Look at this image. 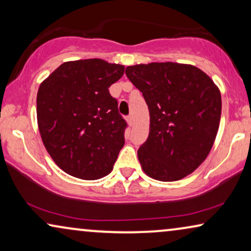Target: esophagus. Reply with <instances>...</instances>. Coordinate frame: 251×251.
I'll list each match as a JSON object with an SVG mask.
<instances>
[{"instance_id": "1", "label": "esophagus", "mask_w": 251, "mask_h": 251, "mask_svg": "<svg viewBox=\"0 0 251 251\" xmlns=\"http://www.w3.org/2000/svg\"><path fill=\"white\" fill-rule=\"evenodd\" d=\"M126 121H128L129 126H132V125H133V118H132L131 115H129L128 118H126Z\"/></svg>"}]
</instances>
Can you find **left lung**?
I'll use <instances>...</instances> for the list:
<instances>
[{"mask_svg":"<svg viewBox=\"0 0 251 251\" xmlns=\"http://www.w3.org/2000/svg\"><path fill=\"white\" fill-rule=\"evenodd\" d=\"M143 92L150 111V135L138 160L147 176L175 181L205 160L217 136L221 91L200 68L187 64L151 63L126 68Z\"/></svg>","mask_w":251,"mask_h":251,"instance_id":"obj_1","label":"left lung"}]
</instances>
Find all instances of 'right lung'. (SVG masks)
I'll list each match as a JSON object with an SVG mask.
<instances>
[{
  "label": "right lung",
  "mask_w": 251,
  "mask_h": 251,
  "mask_svg": "<svg viewBox=\"0 0 251 251\" xmlns=\"http://www.w3.org/2000/svg\"><path fill=\"white\" fill-rule=\"evenodd\" d=\"M125 66L106 60L66 61L41 83L37 126L48 153L71 176L94 180L111 173L125 145L126 122L108 88Z\"/></svg>",
  "instance_id": "right-lung-1"
}]
</instances>
